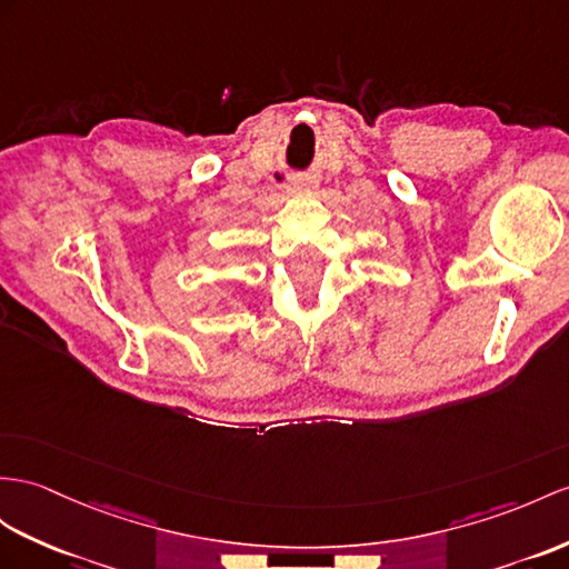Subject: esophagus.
Masks as SVG:
<instances>
[{
    "label": "esophagus",
    "instance_id": "obj_1",
    "mask_svg": "<svg viewBox=\"0 0 569 569\" xmlns=\"http://www.w3.org/2000/svg\"><path fill=\"white\" fill-rule=\"evenodd\" d=\"M313 188H316V178H311V176H292L284 183L287 196H295V192H307Z\"/></svg>",
    "mask_w": 569,
    "mask_h": 569
}]
</instances>
